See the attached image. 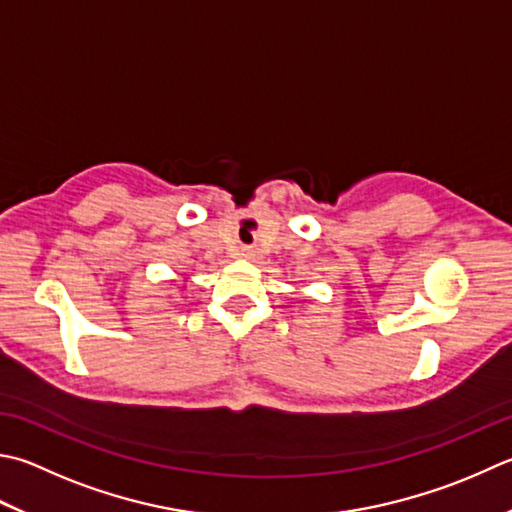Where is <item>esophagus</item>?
Here are the masks:
<instances>
[{"instance_id": "obj_1", "label": "esophagus", "mask_w": 512, "mask_h": 512, "mask_svg": "<svg viewBox=\"0 0 512 512\" xmlns=\"http://www.w3.org/2000/svg\"><path fill=\"white\" fill-rule=\"evenodd\" d=\"M240 256L252 260V258L258 256V249L254 245H243V247H240Z\"/></svg>"}]
</instances>
